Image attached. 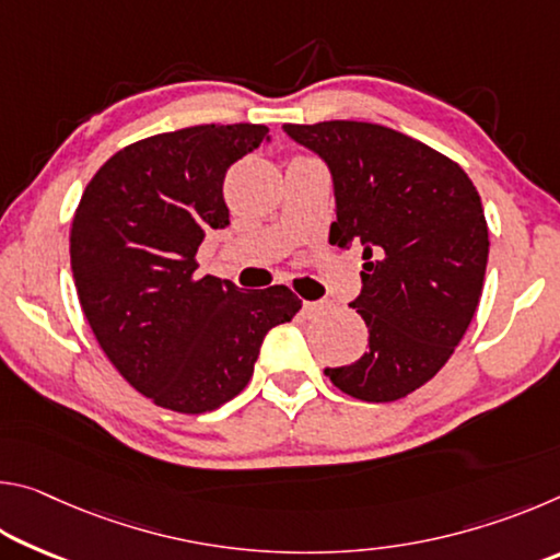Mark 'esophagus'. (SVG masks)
Returning a JSON list of instances; mask_svg holds the SVG:
<instances>
[{
    "mask_svg": "<svg viewBox=\"0 0 560 560\" xmlns=\"http://www.w3.org/2000/svg\"><path fill=\"white\" fill-rule=\"evenodd\" d=\"M324 308H326L324 301H303V316L306 318H316Z\"/></svg>",
    "mask_w": 560,
    "mask_h": 560,
    "instance_id": "obj_1",
    "label": "esophagus"
}]
</instances>
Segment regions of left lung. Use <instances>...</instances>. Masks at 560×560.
Returning a JSON list of instances; mask_svg holds the SVG:
<instances>
[{
  "label": "left lung",
  "instance_id": "8db88e82",
  "mask_svg": "<svg viewBox=\"0 0 560 560\" xmlns=\"http://www.w3.org/2000/svg\"><path fill=\"white\" fill-rule=\"evenodd\" d=\"M283 130L334 177L328 242L355 244L365 259L350 306L365 320L368 350L326 375L355 400H400L440 373L479 306L489 230L477 187L447 155L377 122Z\"/></svg>",
  "mask_w": 560,
  "mask_h": 560
}]
</instances>
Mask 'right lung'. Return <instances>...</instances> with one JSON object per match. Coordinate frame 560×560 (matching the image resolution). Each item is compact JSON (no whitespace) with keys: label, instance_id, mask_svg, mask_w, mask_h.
Wrapping results in <instances>:
<instances>
[{"label":"right lung","instance_id":"right-lung-1","mask_svg":"<svg viewBox=\"0 0 560 560\" xmlns=\"http://www.w3.org/2000/svg\"><path fill=\"white\" fill-rule=\"evenodd\" d=\"M267 126H192L118 150L83 189L71 269L83 314L116 371L155 405L200 415L240 395L264 336L299 314L287 287L244 291L197 277L205 234L224 230L232 163Z\"/></svg>","mask_w":560,"mask_h":560}]
</instances>
